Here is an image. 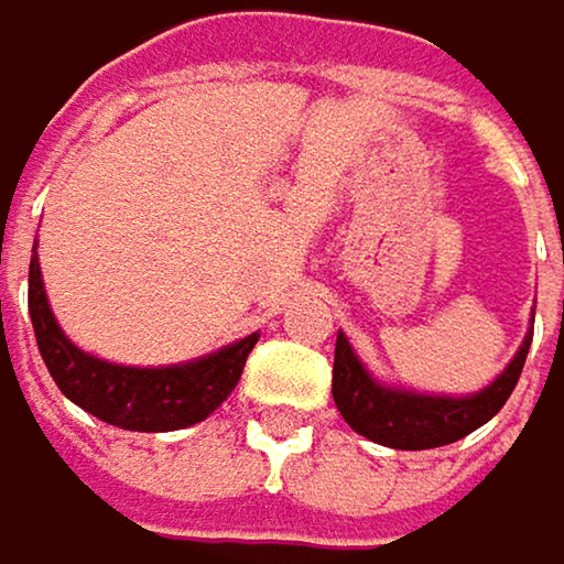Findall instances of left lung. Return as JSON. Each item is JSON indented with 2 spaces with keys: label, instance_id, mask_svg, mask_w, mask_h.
<instances>
[{
  "label": "left lung",
  "instance_id": "1",
  "mask_svg": "<svg viewBox=\"0 0 564 564\" xmlns=\"http://www.w3.org/2000/svg\"><path fill=\"white\" fill-rule=\"evenodd\" d=\"M532 322H535V312H532ZM529 345H532V332L522 338L516 358L506 365V371L496 381H489L476 394L449 398V394H421L408 388H391L378 381L355 355L348 335L338 332L332 398L355 433L381 446H394V449L446 446V443L463 440L466 433H473L476 426L492 421L502 411V404L509 401L522 375Z\"/></svg>",
  "mask_w": 564,
  "mask_h": 564
}]
</instances>
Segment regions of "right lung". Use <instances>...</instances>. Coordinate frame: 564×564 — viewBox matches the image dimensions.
<instances>
[{"label":"right lung","mask_w":564,"mask_h":564,"mask_svg":"<svg viewBox=\"0 0 564 564\" xmlns=\"http://www.w3.org/2000/svg\"><path fill=\"white\" fill-rule=\"evenodd\" d=\"M29 318L42 361L58 391L91 417L141 433H166L206 421L232 394L242 378L246 358L259 341V335L252 332L213 355L166 368L115 365L88 355L62 332L52 315L35 246L29 262Z\"/></svg>","instance_id":"1"}]
</instances>
